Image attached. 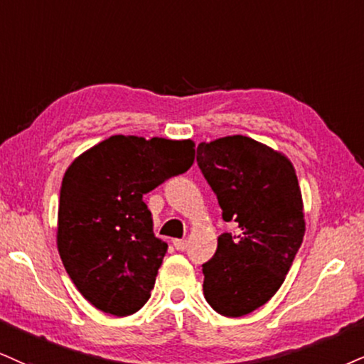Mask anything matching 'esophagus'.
Here are the masks:
<instances>
[{"instance_id":"obj_1","label":"esophagus","mask_w":364,"mask_h":364,"mask_svg":"<svg viewBox=\"0 0 364 364\" xmlns=\"http://www.w3.org/2000/svg\"><path fill=\"white\" fill-rule=\"evenodd\" d=\"M173 246H175V250L183 251V250L187 248V241L186 240H175L173 241Z\"/></svg>"}]
</instances>
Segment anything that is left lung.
Masks as SVG:
<instances>
[{
  "label": "left lung",
  "instance_id": "8db88e82",
  "mask_svg": "<svg viewBox=\"0 0 364 364\" xmlns=\"http://www.w3.org/2000/svg\"><path fill=\"white\" fill-rule=\"evenodd\" d=\"M197 165L236 235L223 232L203 264L204 297L218 314L241 317L267 304L284 284L302 245V194L285 155L235 134L199 143Z\"/></svg>",
  "mask_w": 364,
  "mask_h": 364
}]
</instances>
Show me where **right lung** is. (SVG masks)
I'll return each mask as SVG.
<instances>
[{
  "label": "right lung",
  "instance_id": "add662e5",
  "mask_svg": "<svg viewBox=\"0 0 364 364\" xmlns=\"http://www.w3.org/2000/svg\"><path fill=\"white\" fill-rule=\"evenodd\" d=\"M194 141L114 134L79 155L62 178L57 248L94 307L124 317L145 306L167 243L143 196L194 164Z\"/></svg>",
  "mask_w": 364,
  "mask_h": 364
}]
</instances>
